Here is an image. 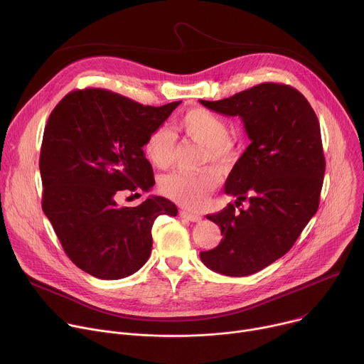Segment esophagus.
I'll return each instance as SVG.
<instances>
[{
    "mask_svg": "<svg viewBox=\"0 0 364 364\" xmlns=\"http://www.w3.org/2000/svg\"><path fill=\"white\" fill-rule=\"evenodd\" d=\"M181 216L182 218H185V220H188V221H191V223H199L200 220H202V216L200 215H198V213H192V212H189V210H181Z\"/></svg>",
    "mask_w": 364,
    "mask_h": 364,
    "instance_id": "1",
    "label": "esophagus"
}]
</instances>
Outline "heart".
<instances>
[{
	"mask_svg": "<svg viewBox=\"0 0 364 364\" xmlns=\"http://www.w3.org/2000/svg\"><path fill=\"white\" fill-rule=\"evenodd\" d=\"M176 127L189 139L206 149V159L213 164H227L232 159L234 149L230 141L228 123L216 113L196 107L188 110ZM175 139L164 126L154 129L143 143V154L155 168L168 169L173 161ZM221 175L213 169L199 173L173 172L159 181V191L171 200L188 209H199L206 205L210 192L220 185Z\"/></svg>",
	"mask_w": 364,
	"mask_h": 364,
	"instance_id": "1",
	"label": "heart"
}]
</instances>
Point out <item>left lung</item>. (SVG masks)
<instances>
[{"mask_svg":"<svg viewBox=\"0 0 364 364\" xmlns=\"http://www.w3.org/2000/svg\"><path fill=\"white\" fill-rule=\"evenodd\" d=\"M199 102L240 116L251 139L225 182L235 205L206 216L224 238L200 259L224 275H251L287 254L318 209L326 171L320 123L309 100L281 83ZM244 200L249 208L237 211Z\"/></svg>","mask_w":364,"mask_h":364,"instance_id":"obj_1","label":"left lung"}]
</instances>
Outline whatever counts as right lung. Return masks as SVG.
Returning <instances> with one entry per match:
<instances>
[{"label": "right lung", "mask_w": 364, "mask_h": 364, "mask_svg": "<svg viewBox=\"0 0 364 364\" xmlns=\"http://www.w3.org/2000/svg\"><path fill=\"white\" fill-rule=\"evenodd\" d=\"M179 105L143 106L106 89H83L51 112L40 154L41 205L64 252L85 272L132 275L151 255L154 221L176 216L175 203L162 196L133 208L117 206L116 198L155 185L143 143Z\"/></svg>", "instance_id": "add662e5"}]
</instances>
